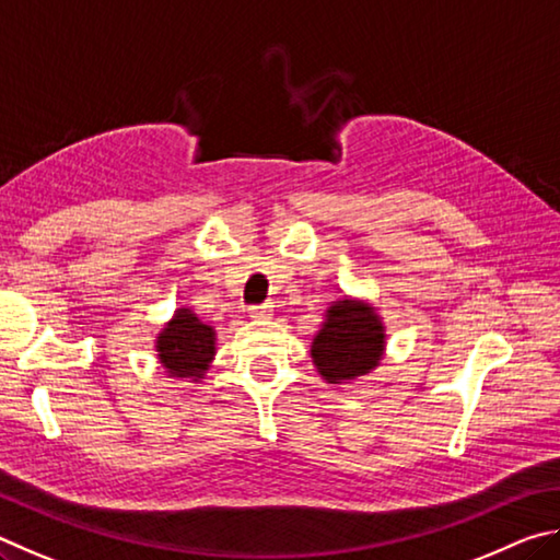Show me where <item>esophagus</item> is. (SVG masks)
<instances>
[{"label":"esophagus","instance_id":"34e87169","mask_svg":"<svg viewBox=\"0 0 560 560\" xmlns=\"http://www.w3.org/2000/svg\"><path fill=\"white\" fill-rule=\"evenodd\" d=\"M270 315H272L270 302H262V305H253L250 307V317H255V319H262V317H270Z\"/></svg>","mask_w":560,"mask_h":560}]
</instances>
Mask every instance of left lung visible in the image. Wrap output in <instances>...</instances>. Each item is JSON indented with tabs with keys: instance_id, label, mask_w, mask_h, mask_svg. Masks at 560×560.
I'll return each mask as SVG.
<instances>
[{
	"instance_id": "left-lung-1",
	"label": "left lung",
	"mask_w": 560,
	"mask_h": 560,
	"mask_svg": "<svg viewBox=\"0 0 560 560\" xmlns=\"http://www.w3.org/2000/svg\"><path fill=\"white\" fill-rule=\"evenodd\" d=\"M384 347V325L374 307L354 300H339L327 310V322L312 341V359L325 381L341 384L378 366Z\"/></svg>"
}]
</instances>
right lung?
<instances>
[{
  "label": "right lung",
  "mask_w": 560,
  "mask_h": 560,
  "mask_svg": "<svg viewBox=\"0 0 560 560\" xmlns=\"http://www.w3.org/2000/svg\"><path fill=\"white\" fill-rule=\"evenodd\" d=\"M213 327L194 315L191 310H176L174 319L156 337L160 364L176 378H203L215 354Z\"/></svg>",
  "instance_id": "obj_1"
}]
</instances>
